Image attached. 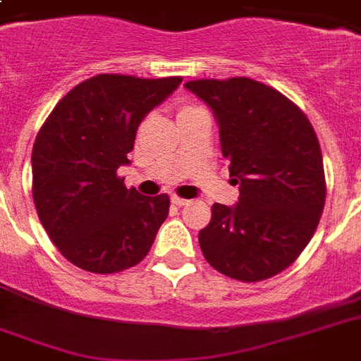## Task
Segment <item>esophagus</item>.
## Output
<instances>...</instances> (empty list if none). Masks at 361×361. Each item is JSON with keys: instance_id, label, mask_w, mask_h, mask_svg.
<instances>
[{"instance_id": "obj_1", "label": "esophagus", "mask_w": 361, "mask_h": 361, "mask_svg": "<svg viewBox=\"0 0 361 361\" xmlns=\"http://www.w3.org/2000/svg\"><path fill=\"white\" fill-rule=\"evenodd\" d=\"M170 200H172V204H176V206H185V204H189V200H187V198H181V197H178V195H172V197H170Z\"/></svg>"}]
</instances>
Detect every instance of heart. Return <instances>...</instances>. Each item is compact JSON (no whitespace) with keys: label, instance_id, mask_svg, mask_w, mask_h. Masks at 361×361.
I'll return each instance as SVG.
<instances>
[{"label":"heart","instance_id":"b5f03b06","mask_svg":"<svg viewBox=\"0 0 361 361\" xmlns=\"http://www.w3.org/2000/svg\"><path fill=\"white\" fill-rule=\"evenodd\" d=\"M195 110H200L198 104H192V103H183L180 104V109H178V116H185V114H191Z\"/></svg>","mask_w":361,"mask_h":361}]
</instances>
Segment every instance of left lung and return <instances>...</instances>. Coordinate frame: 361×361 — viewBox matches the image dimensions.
Masks as SVG:
<instances>
[{"instance_id": "1", "label": "left lung", "mask_w": 361, "mask_h": 361, "mask_svg": "<svg viewBox=\"0 0 361 361\" xmlns=\"http://www.w3.org/2000/svg\"><path fill=\"white\" fill-rule=\"evenodd\" d=\"M219 121L221 149L240 185L236 206H212L198 232L209 266L257 283L296 260L326 202V178L313 125L283 93L247 76L185 82Z\"/></svg>"}]
</instances>
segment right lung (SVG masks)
I'll use <instances>...</instances> for the list:
<instances>
[{
  "mask_svg": "<svg viewBox=\"0 0 361 361\" xmlns=\"http://www.w3.org/2000/svg\"><path fill=\"white\" fill-rule=\"evenodd\" d=\"M181 76L97 75L59 101L37 133L31 192L39 219L69 262L118 274L144 260L166 219L169 195L144 197L118 176L144 116Z\"/></svg>",
  "mask_w": 361,
  "mask_h": 361,
  "instance_id": "add662e5",
  "label": "right lung"
}]
</instances>
